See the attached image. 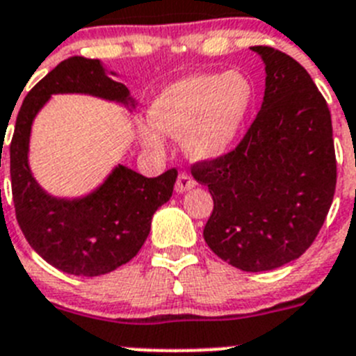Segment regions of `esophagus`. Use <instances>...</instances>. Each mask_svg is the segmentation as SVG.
I'll return each mask as SVG.
<instances>
[{"mask_svg":"<svg viewBox=\"0 0 356 356\" xmlns=\"http://www.w3.org/2000/svg\"><path fill=\"white\" fill-rule=\"evenodd\" d=\"M191 188H195V179L190 174L181 172L177 177V182H175V191L177 193H184V191L191 190Z\"/></svg>","mask_w":356,"mask_h":356,"instance_id":"esophagus-1","label":"esophagus"}]
</instances>
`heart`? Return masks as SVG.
I'll use <instances>...</instances> for the list:
<instances>
[{
	"mask_svg": "<svg viewBox=\"0 0 356 356\" xmlns=\"http://www.w3.org/2000/svg\"><path fill=\"white\" fill-rule=\"evenodd\" d=\"M255 106L252 79L239 70L191 74L159 92L149 108L152 124L142 126L149 149H165V135L182 136L186 154L211 161L238 145Z\"/></svg>",
	"mask_w": 356,
	"mask_h": 356,
	"instance_id": "1",
	"label": "heart"
}]
</instances>
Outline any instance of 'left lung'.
<instances>
[{
  "label": "left lung",
  "mask_w": 356,
  "mask_h": 356,
  "mask_svg": "<svg viewBox=\"0 0 356 356\" xmlns=\"http://www.w3.org/2000/svg\"><path fill=\"white\" fill-rule=\"evenodd\" d=\"M264 62L261 111L229 154L195 163L209 188L213 214L204 239L243 271H270L294 261L325 223L337 182L328 104L289 54L250 47Z\"/></svg>",
  "instance_id": "left-lung-1"
}]
</instances>
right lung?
<instances>
[{
	"label": "right lung",
	"mask_w": 356,
	"mask_h": 356,
	"mask_svg": "<svg viewBox=\"0 0 356 356\" xmlns=\"http://www.w3.org/2000/svg\"><path fill=\"white\" fill-rule=\"evenodd\" d=\"M110 74L99 60H63L28 92L8 145L15 216L24 238L44 261L76 277L106 275L138 254L152 216L170 200L177 179L175 168L149 179L118 165L85 197L60 198L33 177L28 161L31 126L51 95L86 94L124 104L129 111L136 106L127 86Z\"/></svg>",
	"instance_id": "right-lung-1"
}]
</instances>
